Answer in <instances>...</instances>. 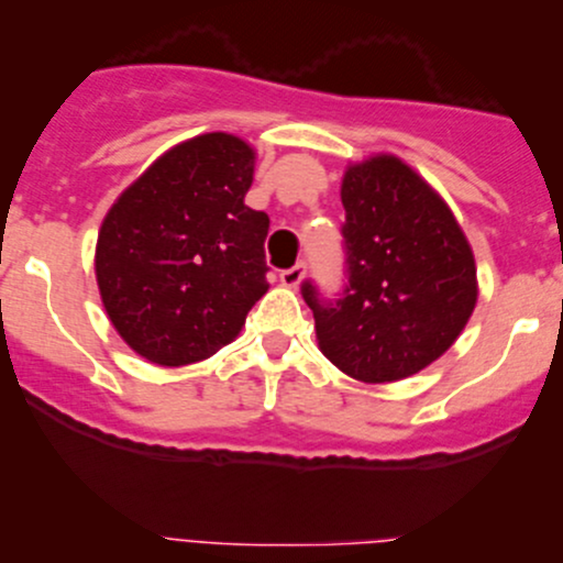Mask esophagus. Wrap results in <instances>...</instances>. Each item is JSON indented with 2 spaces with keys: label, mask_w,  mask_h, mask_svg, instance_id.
I'll list each match as a JSON object with an SVG mask.
<instances>
[{
  "label": "esophagus",
  "mask_w": 563,
  "mask_h": 563,
  "mask_svg": "<svg viewBox=\"0 0 563 563\" xmlns=\"http://www.w3.org/2000/svg\"><path fill=\"white\" fill-rule=\"evenodd\" d=\"M302 277H305V264H297V266H291V269L280 272V283L286 288H297L299 283H302Z\"/></svg>",
  "instance_id": "1"
}]
</instances>
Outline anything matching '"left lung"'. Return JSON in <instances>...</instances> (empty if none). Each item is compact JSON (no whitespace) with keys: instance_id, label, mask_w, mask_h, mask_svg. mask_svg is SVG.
Listing matches in <instances>:
<instances>
[{"instance_id":"8db88e82","label":"left lung","mask_w":563,"mask_h":563,"mask_svg":"<svg viewBox=\"0 0 563 563\" xmlns=\"http://www.w3.org/2000/svg\"><path fill=\"white\" fill-rule=\"evenodd\" d=\"M343 297H302L321 354L345 376L389 384L424 371L460 338L476 308V264L444 198L395 155L345 168Z\"/></svg>"}]
</instances>
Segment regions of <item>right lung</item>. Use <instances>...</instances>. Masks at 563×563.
Instances as JSON below:
<instances>
[{"label":"right lung","instance_id":"obj_1","mask_svg":"<svg viewBox=\"0 0 563 563\" xmlns=\"http://www.w3.org/2000/svg\"><path fill=\"white\" fill-rule=\"evenodd\" d=\"M253 168L247 141L203 133L157 157L108 209L95 247L100 299L144 360H207L269 291V218L245 203Z\"/></svg>","mask_w":563,"mask_h":563}]
</instances>
